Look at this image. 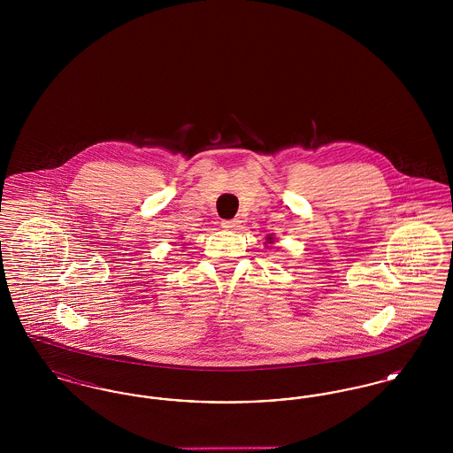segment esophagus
Here are the masks:
<instances>
[{
    "instance_id": "esophagus-1",
    "label": "esophagus",
    "mask_w": 453,
    "mask_h": 453,
    "mask_svg": "<svg viewBox=\"0 0 453 453\" xmlns=\"http://www.w3.org/2000/svg\"><path fill=\"white\" fill-rule=\"evenodd\" d=\"M222 227H224V229H236V227H239V220H237V219L222 220Z\"/></svg>"
}]
</instances>
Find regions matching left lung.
Here are the masks:
<instances>
[{"label":"left lung","instance_id":"obj_1","mask_svg":"<svg viewBox=\"0 0 453 453\" xmlns=\"http://www.w3.org/2000/svg\"><path fill=\"white\" fill-rule=\"evenodd\" d=\"M268 239H272V237H268Z\"/></svg>","mask_w":453,"mask_h":453}]
</instances>
